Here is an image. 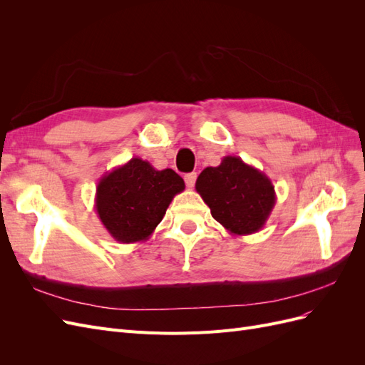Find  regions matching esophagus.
Here are the masks:
<instances>
[{
    "instance_id": "obj_1",
    "label": "esophagus",
    "mask_w": 365,
    "mask_h": 365,
    "mask_svg": "<svg viewBox=\"0 0 365 365\" xmlns=\"http://www.w3.org/2000/svg\"><path fill=\"white\" fill-rule=\"evenodd\" d=\"M196 173L195 172H192V173H187L185 176H184V181H185V185L187 187H190V189H192V187L195 185V182H196Z\"/></svg>"
}]
</instances>
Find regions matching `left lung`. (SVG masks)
Instances as JSON below:
<instances>
[{"instance_id":"8db88e82","label":"left lung","mask_w":365,"mask_h":365,"mask_svg":"<svg viewBox=\"0 0 365 365\" xmlns=\"http://www.w3.org/2000/svg\"><path fill=\"white\" fill-rule=\"evenodd\" d=\"M195 189L217 222L237 236L260 231L277 201L267 175L231 155L224 157L217 168H205Z\"/></svg>"}]
</instances>
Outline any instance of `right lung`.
<instances>
[{
	"instance_id": "obj_1",
	"label": "right lung",
	"mask_w": 365,
	"mask_h": 365,
	"mask_svg": "<svg viewBox=\"0 0 365 365\" xmlns=\"http://www.w3.org/2000/svg\"><path fill=\"white\" fill-rule=\"evenodd\" d=\"M185 189L172 169L157 170L138 157L103 175L96 190V212L120 244L145 242L155 231L173 197Z\"/></svg>"
}]
</instances>
